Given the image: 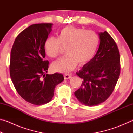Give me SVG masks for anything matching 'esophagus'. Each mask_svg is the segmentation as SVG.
Listing matches in <instances>:
<instances>
[{"label":"esophagus","instance_id":"1","mask_svg":"<svg viewBox=\"0 0 133 133\" xmlns=\"http://www.w3.org/2000/svg\"><path fill=\"white\" fill-rule=\"evenodd\" d=\"M71 77V76L70 75H67V74H66V75H64V79H66V80L69 79V78H70Z\"/></svg>","mask_w":133,"mask_h":133}]
</instances>
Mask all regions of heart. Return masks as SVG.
<instances>
[{
  "mask_svg": "<svg viewBox=\"0 0 133 133\" xmlns=\"http://www.w3.org/2000/svg\"><path fill=\"white\" fill-rule=\"evenodd\" d=\"M100 37L96 32L73 26L62 29L57 38L50 37L44 42L45 53L49 57H57L65 48L66 55L53 62L54 71L68 73L77 64L84 66L93 59L100 44Z\"/></svg>",
  "mask_w": 133,
  "mask_h": 133,
  "instance_id": "obj_1",
  "label": "heart"
}]
</instances>
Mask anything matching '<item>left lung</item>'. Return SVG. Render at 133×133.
<instances>
[{
    "label": "left lung",
    "mask_w": 133,
    "mask_h": 133,
    "mask_svg": "<svg viewBox=\"0 0 133 133\" xmlns=\"http://www.w3.org/2000/svg\"><path fill=\"white\" fill-rule=\"evenodd\" d=\"M99 36L100 43L96 55L76 73L83 82L75 95L87 106L105 102L114 91L120 75V56L116 42L106 31Z\"/></svg>",
    "instance_id": "obj_1"
}]
</instances>
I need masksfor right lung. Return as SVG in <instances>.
I'll return each instance as SVG.
<instances>
[{
	"instance_id": "add662e5",
	"label": "right lung",
	"mask_w": 133,
	"mask_h": 133,
	"mask_svg": "<svg viewBox=\"0 0 133 133\" xmlns=\"http://www.w3.org/2000/svg\"><path fill=\"white\" fill-rule=\"evenodd\" d=\"M51 23L35 24L19 33L10 53V76L20 96L31 104L40 105L53 98L56 85L64 80L63 75H48L49 62L44 45L51 30Z\"/></svg>"
}]
</instances>
